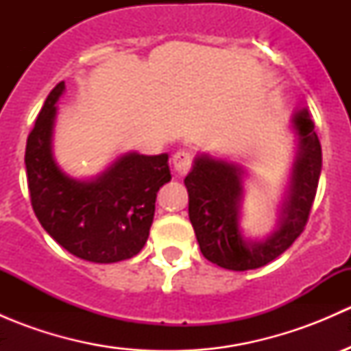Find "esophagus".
I'll list each match as a JSON object with an SVG mask.
<instances>
[{"label":"esophagus","mask_w":351,"mask_h":351,"mask_svg":"<svg viewBox=\"0 0 351 351\" xmlns=\"http://www.w3.org/2000/svg\"><path fill=\"white\" fill-rule=\"evenodd\" d=\"M171 162L176 175L183 176L186 175V171H189L190 166H192V154L185 153V151H178V153H175V156H173Z\"/></svg>","instance_id":"esophagus-1"}]
</instances>
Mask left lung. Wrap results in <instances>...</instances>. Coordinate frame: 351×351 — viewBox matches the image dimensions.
<instances>
[{"mask_svg": "<svg viewBox=\"0 0 351 351\" xmlns=\"http://www.w3.org/2000/svg\"><path fill=\"white\" fill-rule=\"evenodd\" d=\"M295 158L277 226L267 238H250L241 228L246 168L236 161L198 154L185 178L189 217L202 254L226 270L265 267L292 246L304 231L316 197L323 153L307 108L292 115Z\"/></svg>", "mask_w": 351, "mask_h": 351, "instance_id": "obj_1", "label": "left lung"}]
</instances>
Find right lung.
Instances as JSON below:
<instances>
[{"label":"right lung","mask_w":351,"mask_h":351,"mask_svg":"<svg viewBox=\"0 0 351 351\" xmlns=\"http://www.w3.org/2000/svg\"><path fill=\"white\" fill-rule=\"evenodd\" d=\"M64 81L45 100L27 139L32 207L64 250L93 263L136 256L149 238L156 195L171 180L168 154H120L93 178H74L54 158V125Z\"/></svg>","instance_id":"1"}]
</instances>
